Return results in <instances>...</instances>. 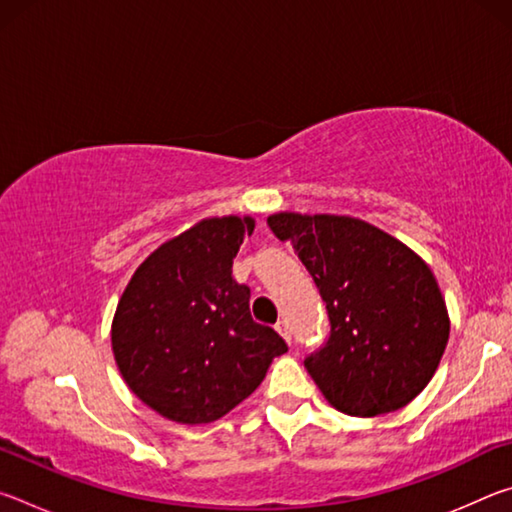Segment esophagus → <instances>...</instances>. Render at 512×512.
Segmentation results:
<instances>
[{
    "mask_svg": "<svg viewBox=\"0 0 512 512\" xmlns=\"http://www.w3.org/2000/svg\"><path fill=\"white\" fill-rule=\"evenodd\" d=\"M275 329H277V332H280V334L284 336V341H287V343H291V327H289V320H287V318L277 320V325H275Z\"/></svg>",
    "mask_w": 512,
    "mask_h": 512,
    "instance_id": "esophagus-1",
    "label": "esophagus"
}]
</instances>
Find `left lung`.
I'll return each mask as SVG.
<instances>
[{
  "mask_svg": "<svg viewBox=\"0 0 512 512\" xmlns=\"http://www.w3.org/2000/svg\"><path fill=\"white\" fill-rule=\"evenodd\" d=\"M268 228L291 241L325 302L329 339L305 357L325 400L372 418L420 395L449 339L431 268L402 241L352 216L280 212L268 216Z\"/></svg>",
  "mask_w": 512,
  "mask_h": 512,
  "instance_id": "left-lung-1",
  "label": "left lung"
}]
</instances>
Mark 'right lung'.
<instances>
[{
	"mask_svg": "<svg viewBox=\"0 0 512 512\" xmlns=\"http://www.w3.org/2000/svg\"><path fill=\"white\" fill-rule=\"evenodd\" d=\"M253 230L250 216L203 219L153 250L119 300L110 334L119 372L164 418H223L289 350L273 327L255 323L250 289L232 277Z\"/></svg>",
	"mask_w": 512,
	"mask_h": 512,
	"instance_id": "right-lung-1",
	"label": "right lung"
}]
</instances>
